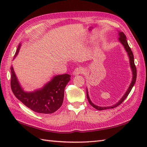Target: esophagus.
I'll return each mask as SVG.
<instances>
[{"instance_id":"esophagus-1","label":"esophagus","mask_w":147,"mask_h":147,"mask_svg":"<svg viewBox=\"0 0 147 147\" xmlns=\"http://www.w3.org/2000/svg\"><path fill=\"white\" fill-rule=\"evenodd\" d=\"M84 71H85V70H84L83 67H76L75 69H74V71L73 72V74H74V75H78V74H83L84 73Z\"/></svg>"}]
</instances>
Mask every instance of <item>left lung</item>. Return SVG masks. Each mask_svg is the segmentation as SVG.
I'll list each match as a JSON object with an SVG mask.
<instances>
[{"mask_svg": "<svg viewBox=\"0 0 147 147\" xmlns=\"http://www.w3.org/2000/svg\"><path fill=\"white\" fill-rule=\"evenodd\" d=\"M119 42L123 44V45L124 46V49H125L127 53V55L129 56V62H130V66L131 68V70H132V73H133V78H132V81H131V83L130 85L129 86L128 89L127 90V91L126 92L125 94L123 95V97L121 98V99L117 103H116L115 105H112V106H109V107H100V106H97L95 104H93V103L92 102V101L90 100V97L88 96V90H87L86 88V96H87V98H88V100L90 103V104L93 107L95 108L96 109H97L98 111H102V110H105V109H112V108H114V107H117L118 105H119L122 102H123L124 100L126 99V98L127 96V95H129V93H130L131 90L132 88L133 87L134 85H135V83L136 82V75H137V73H136V65L135 64V62H134V56H133V52L131 51V50L129 46L128 45V43H127V42L126 40V35H124V33L123 32H119Z\"/></svg>", "mask_w": 147, "mask_h": 147, "instance_id": "obj_1", "label": "left lung"}]
</instances>
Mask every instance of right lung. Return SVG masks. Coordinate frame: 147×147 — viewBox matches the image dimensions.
<instances>
[{"label":"right lung","mask_w":147,"mask_h":147,"mask_svg":"<svg viewBox=\"0 0 147 147\" xmlns=\"http://www.w3.org/2000/svg\"><path fill=\"white\" fill-rule=\"evenodd\" d=\"M21 43L18 46L14 57L18 54ZM11 86L12 92L19 100L33 111L41 114H52L61 107L64 96V89L70 81L68 74L57 75L46 83L42 88L34 92L24 91L19 83L11 66Z\"/></svg>","instance_id":"right-lung-1"}]
</instances>
